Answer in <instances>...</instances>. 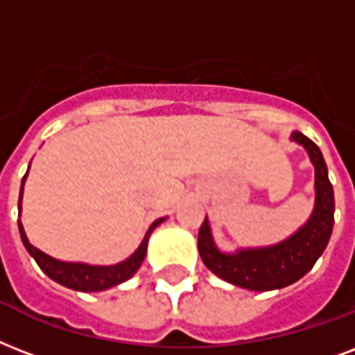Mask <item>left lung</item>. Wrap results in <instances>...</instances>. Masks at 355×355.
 Here are the masks:
<instances>
[{
  "instance_id": "left-lung-1",
  "label": "left lung",
  "mask_w": 355,
  "mask_h": 355,
  "mask_svg": "<svg viewBox=\"0 0 355 355\" xmlns=\"http://www.w3.org/2000/svg\"><path fill=\"white\" fill-rule=\"evenodd\" d=\"M292 139L304 145L315 164L316 202L311 220L285 242L264 250L240 251L236 255L220 253L210 236L208 221L199 229V253L207 268L221 279L250 291H274L302 279L316 259L322 255L334 231L335 197L334 186L328 178V167L320 148L302 132H294Z\"/></svg>"
}]
</instances>
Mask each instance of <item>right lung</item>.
<instances>
[{
	"instance_id": "1",
	"label": "right lung",
	"mask_w": 355,
	"mask_h": 355,
	"mask_svg": "<svg viewBox=\"0 0 355 355\" xmlns=\"http://www.w3.org/2000/svg\"><path fill=\"white\" fill-rule=\"evenodd\" d=\"M27 173L21 178V188H20V197H18V212H20V202H21V189H24V180H26ZM164 221L156 220L150 225L148 232L145 234V240L141 242V245L137 248L134 255L126 259L121 264H115V266H89V264H80V262H61L51 259L46 253L39 251L37 248H33L31 243L27 242V236L24 229H21V223L18 221V229H20L21 242L26 245V250L29 251V255L33 257L37 264L40 266V270L44 272L50 279L58 281L59 285L69 286L72 291L80 292H96V291H105L110 286H115L123 281L130 279L132 275L137 272V268L141 266L143 259L147 255V242L150 232L156 229Z\"/></svg>"
}]
</instances>
